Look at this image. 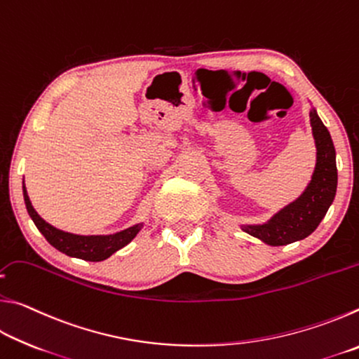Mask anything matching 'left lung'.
<instances>
[{
    "instance_id": "1",
    "label": "left lung",
    "mask_w": 359,
    "mask_h": 359,
    "mask_svg": "<svg viewBox=\"0 0 359 359\" xmlns=\"http://www.w3.org/2000/svg\"><path fill=\"white\" fill-rule=\"evenodd\" d=\"M312 133L317 144V165L311 184L299 198L264 224H245L242 229L269 245H287L312 234L334 201L337 188L336 150L330 131L311 111Z\"/></svg>"
}]
</instances>
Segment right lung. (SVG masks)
<instances>
[{
  "mask_svg": "<svg viewBox=\"0 0 359 359\" xmlns=\"http://www.w3.org/2000/svg\"><path fill=\"white\" fill-rule=\"evenodd\" d=\"M23 198H25L27 210L34 222L36 228L41 231L48 244L62 253L68 255V257L81 258L85 261H102L120 250V248H123L126 244H130L136 238L139 229L142 228V223H139L128 229L109 236H79L66 233V231L53 228L52 224H48L38 215V212L33 209L32 201H29L25 185H23Z\"/></svg>",
  "mask_w": 359,
  "mask_h": 359,
  "instance_id": "obj_1",
  "label": "right lung"
}]
</instances>
